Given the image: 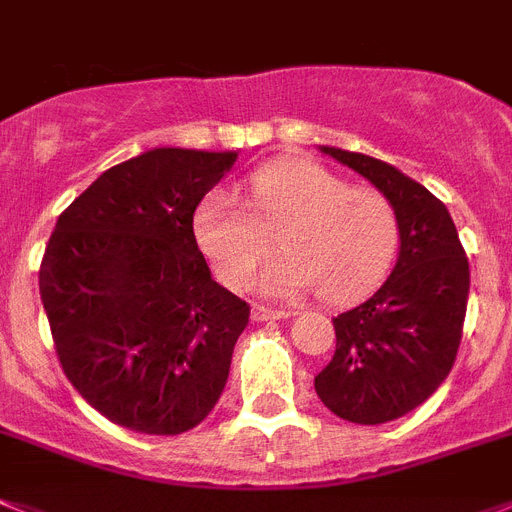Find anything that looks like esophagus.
<instances>
[{"instance_id": "1", "label": "esophagus", "mask_w": 512, "mask_h": 512, "mask_svg": "<svg viewBox=\"0 0 512 512\" xmlns=\"http://www.w3.org/2000/svg\"><path fill=\"white\" fill-rule=\"evenodd\" d=\"M291 317V311L286 309H270V306L255 304L252 306V319L255 322H273V319H288Z\"/></svg>"}]
</instances>
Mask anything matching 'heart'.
I'll return each instance as SVG.
<instances>
[{"instance_id":"1","label":"heart","mask_w":512,"mask_h":512,"mask_svg":"<svg viewBox=\"0 0 512 512\" xmlns=\"http://www.w3.org/2000/svg\"><path fill=\"white\" fill-rule=\"evenodd\" d=\"M250 207L213 190L195 211V237L229 286H244L273 250L260 288L270 296H301L317 288L327 304L361 299L391 268L399 219L389 198L353 188L311 159L283 157L250 175Z\"/></svg>"}]
</instances>
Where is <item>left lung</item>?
<instances>
[{
    "mask_svg": "<svg viewBox=\"0 0 512 512\" xmlns=\"http://www.w3.org/2000/svg\"><path fill=\"white\" fill-rule=\"evenodd\" d=\"M384 193L399 219V257L371 299L342 311L335 355L314 376L327 410L381 425L420 407L451 373L469 299V260L451 213L397 167L319 146Z\"/></svg>",
    "mask_w": 512,
    "mask_h": 512,
    "instance_id": "obj_1",
    "label": "left lung"
}]
</instances>
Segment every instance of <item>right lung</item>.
<instances>
[{
	"instance_id": "obj_1",
	"label": "right lung",
	"mask_w": 512,
	"mask_h": 512,
	"mask_svg": "<svg viewBox=\"0 0 512 512\" xmlns=\"http://www.w3.org/2000/svg\"><path fill=\"white\" fill-rule=\"evenodd\" d=\"M234 162L144 151L102 172L48 239L38 281L61 368L121 428L185 433L224 391L250 306L211 278L193 213Z\"/></svg>"
}]
</instances>
